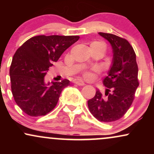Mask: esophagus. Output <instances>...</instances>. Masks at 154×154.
I'll list each match as a JSON object with an SVG mask.
<instances>
[{
	"mask_svg": "<svg viewBox=\"0 0 154 154\" xmlns=\"http://www.w3.org/2000/svg\"><path fill=\"white\" fill-rule=\"evenodd\" d=\"M75 83L79 86H83L85 85V82H83L82 80H80V79H76V80L75 81Z\"/></svg>",
	"mask_w": 154,
	"mask_h": 154,
	"instance_id": "34e87169",
	"label": "esophagus"
}]
</instances>
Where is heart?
<instances>
[{
	"label": "heart",
	"mask_w": 154,
	"mask_h": 154,
	"mask_svg": "<svg viewBox=\"0 0 154 154\" xmlns=\"http://www.w3.org/2000/svg\"><path fill=\"white\" fill-rule=\"evenodd\" d=\"M91 46H95L98 48L101 49L103 52L106 51V45L105 44L103 43H100V42H93V43H91ZM91 73L89 72H84V77L86 79H90L91 77Z\"/></svg>",
	"instance_id": "1"
}]
</instances>
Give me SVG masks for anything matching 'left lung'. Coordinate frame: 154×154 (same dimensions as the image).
Wrapping results in <instances>:
<instances>
[{
	"instance_id": "obj_1",
	"label": "left lung",
	"mask_w": 154,
	"mask_h": 154,
	"mask_svg": "<svg viewBox=\"0 0 154 154\" xmlns=\"http://www.w3.org/2000/svg\"><path fill=\"white\" fill-rule=\"evenodd\" d=\"M98 34L112 47V65L103 81L107 88L105 96L97 90L88 105L95 118L100 122H111L122 117L132 105L139 85L138 67L135 51L128 40L110 33Z\"/></svg>"
}]
</instances>
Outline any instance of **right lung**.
Returning a JSON list of instances; mask_svg holds the SVG:
<instances>
[{
    "instance_id": "1",
    "label": "right lung",
    "mask_w": 154,
    "mask_h": 154,
    "mask_svg": "<svg viewBox=\"0 0 154 154\" xmlns=\"http://www.w3.org/2000/svg\"><path fill=\"white\" fill-rule=\"evenodd\" d=\"M79 36L38 35L16 51L10 66L11 87L17 105L30 116L46 115L56 107L61 91L69 80L46 83L49 67L79 40Z\"/></svg>"
}]
</instances>
